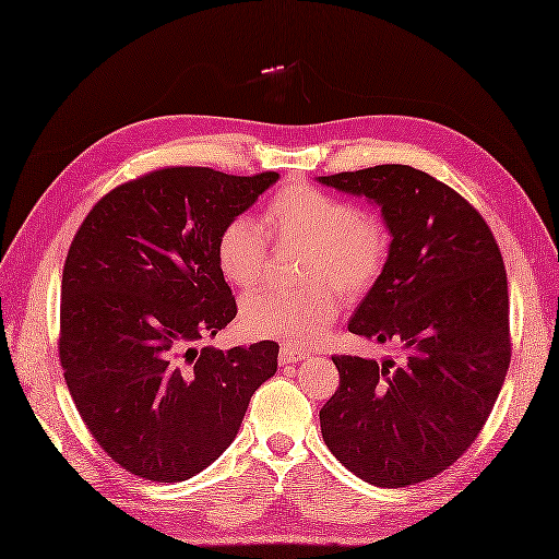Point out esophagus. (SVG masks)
<instances>
[{
  "label": "esophagus",
  "instance_id": "34e87169",
  "mask_svg": "<svg viewBox=\"0 0 559 559\" xmlns=\"http://www.w3.org/2000/svg\"><path fill=\"white\" fill-rule=\"evenodd\" d=\"M305 352H299V349H295V347H290V345H283L281 347V352H278V359H281V364H297L299 359H305Z\"/></svg>",
  "mask_w": 559,
  "mask_h": 559
}]
</instances>
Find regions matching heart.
<instances>
[{
	"instance_id": "heart-1",
	"label": "heart",
	"mask_w": 559,
	"mask_h": 559,
	"mask_svg": "<svg viewBox=\"0 0 559 559\" xmlns=\"http://www.w3.org/2000/svg\"><path fill=\"white\" fill-rule=\"evenodd\" d=\"M269 231L285 242H309L305 290L264 288L246 297L242 323L260 337H276L295 347L319 342L340 313L335 288L352 299L366 295L388 269L392 231L378 214L361 212L349 198L290 183L269 198ZM269 234L248 214L231 217L214 242L219 271L228 283L250 290L269 266Z\"/></svg>"
}]
</instances>
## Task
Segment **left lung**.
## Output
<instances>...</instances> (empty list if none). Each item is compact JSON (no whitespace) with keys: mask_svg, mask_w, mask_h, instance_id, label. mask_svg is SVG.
I'll list each match as a JSON object with an SVG mask.
<instances>
[{"mask_svg":"<svg viewBox=\"0 0 559 559\" xmlns=\"http://www.w3.org/2000/svg\"><path fill=\"white\" fill-rule=\"evenodd\" d=\"M319 181L382 207L392 257L349 331L404 349L402 364L333 356L340 388L319 413L323 441L368 484L425 481L469 449L503 388V257L481 214L423 169L376 165Z\"/></svg>","mask_w":559,"mask_h":559,"instance_id":"8db88e82","label":"left lung"}]
</instances>
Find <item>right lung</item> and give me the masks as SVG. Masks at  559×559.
<instances>
[{
  "mask_svg": "<svg viewBox=\"0 0 559 559\" xmlns=\"http://www.w3.org/2000/svg\"><path fill=\"white\" fill-rule=\"evenodd\" d=\"M276 179L153 169L98 200L70 242L63 378L98 447L136 477L183 481L217 461L276 373L274 340L198 349L238 313L214 242Z\"/></svg>",
  "mask_w": 559,
  "mask_h": 559,
  "instance_id": "right-lung-1",
  "label": "right lung"
}]
</instances>
